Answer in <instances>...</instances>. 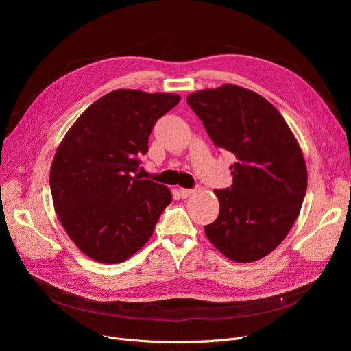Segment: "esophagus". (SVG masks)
<instances>
[{
  "mask_svg": "<svg viewBox=\"0 0 351 351\" xmlns=\"http://www.w3.org/2000/svg\"><path fill=\"white\" fill-rule=\"evenodd\" d=\"M195 191L193 189H185V188H179V195L182 196V199H186L191 195H193Z\"/></svg>",
  "mask_w": 351,
  "mask_h": 351,
  "instance_id": "34e87169",
  "label": "esophagus"
}]
</instances>
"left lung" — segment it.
I'll return each instance as SVG.
<instances>
[{
  "label": "left lung",
  "instance_id": "8db88e82",
  "mask_svg": "<svg viewBox=\"0 0 351 351\" xmlns=\"http://www.w3.org/2000/svg\"><path fill=\"white\" fill-rule=\"evenodd\" d=\"M213 143L236 156L233 185L215 189L219 216L205 226L210 243L237 263L278 247L300 213L307 189L303 152L285 118L256 92L225 84L188 97Z\"/></svg>",
  "mask_w": 351,
  "mask_h": 351
}]
</instances>
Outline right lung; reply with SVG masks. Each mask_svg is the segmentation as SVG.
<instances>
[{
  "label": "right lung",
  "mask_w": 351,
  "mask_h": 351,
  "mask_svg": "<svg viewBox=\"0 0 351 351\" xmlns=\"http://www.w3.org/2000/svg\"><path fill=\"white\" fill-rule=\"evenodd\" d=\"M176 94L117 89L89 105L55 152L49 185L55 212L77 247L99 263H121L152 236L171 191L132 176L155 122Z\"/></svg>",
  "instance_id": "right-lung-1"
}]
</instances>
